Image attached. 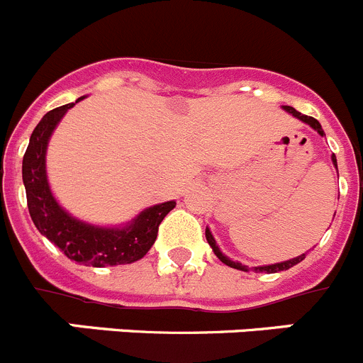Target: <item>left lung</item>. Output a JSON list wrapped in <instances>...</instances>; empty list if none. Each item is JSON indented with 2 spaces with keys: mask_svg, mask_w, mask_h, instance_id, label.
Listing matches in <instances>:
<instances>
[{
  "mask_svg": "<svg viewBox=\"0 0 363 363\" xmlns=\"http://www.w3.org/2000/svg\"><path fill=\"white\" fill-rule=\"evenodd\" d=\"M283 108L287 110L289 113H292V116H294V117H298V119L303 121V123L310 124V126H312L313 130H315V132L319 133V135H324L323 128H320V123H319V121H317V119H313V117H310V116H303L301 112H298V110L292 108V106H283ZM331 162H333L335 169H337V158H335V155H331ZM337 172H339V171H337ZM205 235H206V240H208L210 247H212L213 253H216V257L219 258V260L223 262V264L230 265V267H233V269H239V271H246V272H247V265H242V264H239V262L230 260V258L224 257V255L220 253V250H219V247H217V244H216V239H213V237H212V231H210L208 228H206ZM301 260H305V255H299V257L292 258V260L279 262V264L260 265V267H253V271H255V272H279V271H287V269L294 267V265L299 264V262H301Z\"/></svg>",
  "mask_w": 363,
  "mask_h": 363,
  "instance_id": "obj_1",
  "label": "left lung"
}]
</instances>
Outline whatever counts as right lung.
<instances>
[{
	"label": "right lung",
	"instance_id": "add662e5",
	"mask_svg": "<svg viewBox=\"0 0 363 363\" xmlns=\"http://www.w3.org/2000/svg\"><path fill=\"white\" fill-rule=\"evenodd\" d=\"M72 106L74 103L50 110L30 137L23 157V184L30 217L48 240L78 264L92 267L132 264L151 250L157 240L158 226L174 208L176 201L150 206L123 228L92 226L69 216L51 194L46 176V150L53 130Z\"/></svg>",
	"mask_w": 363,
	"mask_h": 363
}]
</instances>
